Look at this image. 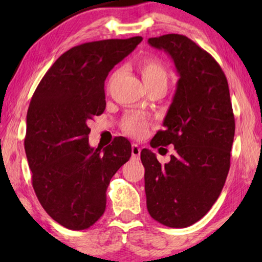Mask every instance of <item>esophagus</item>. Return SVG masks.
Here are the masks:
<instances>
[{
  "mask_svg": "<svg viewBox=\"0 0 262 262\" xmlns=\"http://www.w3.org/2000/svg\"><path fill=\"white\" fill-rule=\"evenodd\" d=\"M131 154H132V159L134 160H138L139 156H141V148H139L138 144H132L131 146Z\"/></svg>",
  "mask_w": 262,
  "mask_h": 262,
  "instance_id": "esophagus-1",
  "label": "esophagus"
}]
</instances>
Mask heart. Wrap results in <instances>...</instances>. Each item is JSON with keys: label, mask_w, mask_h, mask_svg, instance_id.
Listing matches in <instances>:
<instances>
[{"label": "heart", "mask_w": 262, "mask_h": 262, "mask_svg": "<svg viewBox=\"0 0 262 262\" xmlns=\"http://www.w3.org/2000/svg\"><path fill=\"white\" fill-rule=\"evenodd\" d=\"M138 70L142 75L145 85L151 84H166L168 83V70L164 64L155 57H146L138 63ZM119 71H114L110 78V83L116 80ZM149 123L144 117L139 114H127L121 123V128L126 134L134 137H143L148 131Z\"/></svg>", "instance_id": "1"}]
</instances>
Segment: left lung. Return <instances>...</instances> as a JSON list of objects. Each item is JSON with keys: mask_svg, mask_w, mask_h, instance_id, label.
Listing matches in <instances>:
<instances>
[{"mask_svg": "<svg viewBox=\"0 0 262 262\" xmlns=\"http://www.w3.org/2000/svg\"><path fill=\"white\" fill-rule=\"evenodd\" d=\"M173 58L177 92L152 148L174 145L164 166L143 149L146 207L154 220L186 228L205 216L220 196L230 168L235 118L227 77L216 59L181 34L150 38Z\"/></svg>", "mask_w": 262, "mask_h": 262, "instance_id": "left-lung-1", "label": "left lung"}]
</instances>
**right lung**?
<instances>
[{
  "instance_id": "obj_1",
  "label": "right lung",
  "mask_w": 262,
  "mask_h": 262,
  "mask_svg": "<svg viewBox=\"0 0 262 262\" xmlns=\"http://www.w3.org/2000/svg\"><path fill=\"white\" fill-rule=\"evenodd\" d=\"M142 40L74 46L46 71L31 99L25 151L32 185L49 216L71 230L88 229L102 216L111 179L131 157L125 137L105 149L91 148L88 123L106 108L108 73Z\"/></svg>"
}]
</instances>
